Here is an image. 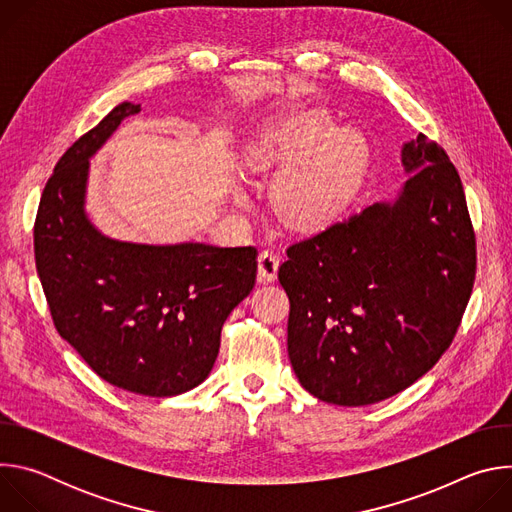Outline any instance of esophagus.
Wrapping results in <instances>:
<instances>
[{
	"label": "esophagus",
	"mask_w": 512,
	"mask_h": 512,
	"mask_svg": "<svg viewBox=\"0 0 512 512\" xmlns=\"http://www.w3.org/2000/svg\"><path fill=\"white\" fill-rule=\"evenodd\" d=\"M257 273H259V279L261 281H275L277 279V269H279V257L265 249L259 253V259H257Z\"/></svg>",
	"instance_id": "esophagus-1"
}]
</instances>
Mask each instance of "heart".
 Returning a JSON list of instances; mask_svg holds the SVG:
<instances>
[{
	"mask_svg": "<svg viewBox=\"0 0 512 512\" xmlns=\"http://www.w3.org/2000/svg\"><path fill=\"white\" fill-rule=\"evenodd\" d=\"M253 170H275V208L298 229H322L348 210L371 162L369 139L358 127H336L324 109L289 117L257 135L249 148ZM237 200L247 194L237 188Z\"/></svg>",
	"mask_w": 512,
	"mask_h": 512,
	"instance_id": "heart-1",
	"label": "heart"
}]
</instances>
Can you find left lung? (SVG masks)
<instances>
[{
	"label": "left lung",
	"mask_w": 512,
	"mask_h": 512,
	"mask_svg": "<svg viewBox=\"0 0 512 512\" xmlns=\"http://www.w3.org/2000/svg\"><path fill=\"white\" fill-rule=\"evenodd\" d=\"M409 180L287 247V352L320 401L360 407L421 379L450 348L476 277V237L462 180L423 133L403 145Z\"/></svg>",
	"instance_id": "8db88e82"
}]
</instances>
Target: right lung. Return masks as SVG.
<instances>
[{
    "label": "right lung",
    "mask_w": 512,
    "mask_h": 512,
    "mask_svg": "<svg viewBox=\"0 0 512 512\" xmlns=\"http://www.w3.org/2000/svg\"><path fill=\"white\" fill-rule=\"evenodd\" d=\"M121 103L58 160L34 225L36 269L58 334L107 383L148 397L198 387L229 314L255 285V247L141 245L99 233L85 212L89 160L119 123Z\"/></svg>",
    "instance_id": "obj_1"
}]
</instances>
